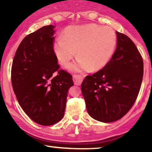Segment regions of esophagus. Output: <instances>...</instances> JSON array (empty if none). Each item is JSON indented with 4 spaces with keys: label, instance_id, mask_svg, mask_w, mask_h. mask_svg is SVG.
<instances>
[{
    "label": "esophagus",
    "instance_id": "obj_1",
    "mask_svg": "<svg viewBox=\"0 0 152 152\" xmlns=\"http://www.w3.org/2000/svg\"><path fill=\"white\" fill-rule=\"evenodd\" d=\"M73 80L75 85L80 86L82 82V77L80 75H74Z\"/></svg>",
    "mask_w": 152,
    "mask_h": 152
}]
</instances>
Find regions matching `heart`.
I'll use <instances>...</instances> for the list:
<instances>
[{
  "mask_svg": "<svg viewBox=\"0 0 152 152\" xmlns=\"http://www.w3.org/2000/svg\"><path fill=\"white\" fill-rule=\"evenodd\" d=\"M117 35L109 27L96 24L67 27L62 37L55 40L53 48L61 66L68 65L76 55V63L69 68L75 72L99 70L108 63L114 53Z\"/></svg>",
  "mask_w": 152,
  "mask_h": 152,
  "instance_id": "b5f03b06",
  "label": "heart"
}]
</instances>
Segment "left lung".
<instances>
[{"instance_id": "obj_1", "label": "left lung", "mask_w": 152, "mask_h": 152, "mask_svg": "<svg viewBox=\"0 0 152 152\" xmlns=\"http://www.w3.org/2000/svg\"><path fill=\"white\" fill-rule=\"evenodd\" d=\"M116 33L111 59L81 84L90 116L103 123L116 121L127 114L137 99L143 75V60L135 43L126 35Z\"/></svg>"}]
</instances>
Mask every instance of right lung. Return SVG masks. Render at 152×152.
<instances>
[{"label": "right lung", "instance_id": "right-lung-1", "mask_svg": "<svg viewBox=\"0 0 152 152\" xmlns=\"http://www.w3.org/2000/svg\"><path fill=\"white\" fill-rule=\"evenodd\" d=\"M55 26L46 25L25 37L12 64L11 81L20 106L33 121L52 125L62 119L72 77L60 66L53 50Z\"/></svg>", "mask_w": 152, "mask_h": 152}]
</instances>
